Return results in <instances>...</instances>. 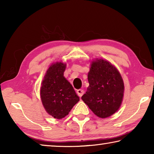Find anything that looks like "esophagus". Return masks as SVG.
Segmentation results:
<instances>
[{"label": "esophagus", "instance_id": "34e87169", "mask_svg": "<svg viewBox=\"0 0 154 154\" xmlns=\"http://www.w3.org/2000/svg\"><path fill=\"white\" fill-rule=\"evenodd\" d=\"M83 93H84V92H83V90H77V95L79 96V97H82V95L83 94Z\"/></svg>", "mask_w": 154, "mask_h": 154}]
</instances>
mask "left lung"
Returning a JSON list of instances; mask_svg holds the SVG:
<instances>
[{
    "label": "left lung",
    "mask_w": 154,
    "mask_h": 154,
    "mask_svg": "<svg viewBox=\"0 0 154 154\" xmlns=\"http://www.w3.org/2000/svg\"><path fill=\"white\" fill-rule=\"evenodd\" d=\"M89 82L82 99L96 116L106 118L118 111L124 94L120 72L110 62L96 58L91 62L88 74Z\"/></svg>",
    "instance_id": "8db88e82"
}]
</instances>
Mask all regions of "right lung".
Wrapping results in <instances>:
<instances>
[{
	"mask_svg": "<svg viewBox=\"0 0 154 154\" xmlns=\"http://www.w3.org/2000/svg\"><path fill=\"white\" fill-rule=\"evenodd\" d=\"M66 64L62 61L52 63L43 77L40 96L44 109L54 118L60 119L69 115L79 97L64 76Z\"/></svg>",
	"mask_w": 154,
	"mask_h": 154,
	"instance_id": "1",
	"label": "right lung"
}]
</instances>
